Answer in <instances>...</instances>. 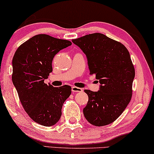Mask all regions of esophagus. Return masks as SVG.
<instances>
[{"mask_svg": "<svg viewBox=\"0 0 154 154\" xmlns=\"http://www.w3.org/2000/svg\"><path fill=\"white\" fill-rule=\"evenodd\" d=\"M82 90L81 88L77 87V86H72V91L73 93H77V92H82Z\"/></svg>", "mask_w": 154, "mask_h": 154, "instance_id": "1", "label": "esophagus"}]
</instances>
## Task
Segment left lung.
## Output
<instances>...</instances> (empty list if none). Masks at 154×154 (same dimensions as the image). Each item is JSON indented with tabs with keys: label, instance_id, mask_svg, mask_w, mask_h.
<instances>
[{
	"label": "left lung",
	"instance_id": "8db88e82",
	"mask_svg": "<svg viewBox=\"0 0 154 154\" xmlns=\"http://www.w3.org/2000/svg\"><path fill=\"white\" fill-rule=\"evenodd\" d=\"M87 58L90 74L99 80L98 91L84 90L88 101L84 108L86 119L96 126L114 122L132 97L135 68L124 45L104 34H88L72 40Z\"/></svg>",
	"mask_w": 154,
	"mask_h": 154
}]
</instances>
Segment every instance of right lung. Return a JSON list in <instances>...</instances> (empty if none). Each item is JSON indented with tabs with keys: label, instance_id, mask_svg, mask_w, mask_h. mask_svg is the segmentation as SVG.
Returning a JSON list of instances; mask_svg holds the SVG:
<instances>
[{
	"label": "right lung",
	"instance_id": "obj_1",
	"mask_svg": "<svg viewBox=\"0 0 154 154\" xmlns=\"http://www.w3.org/2000/svg\"><path fill=\"white\" fill-rule=\"evenodd\" d=\"M72 45L69 40L36 35L18 47L12 59V79L23 109L35 122L51 126L59 121L71 87L45 84L52 72L53 58Z\"/></svg>",
	"mask_w": 154,
	"mask_h": 154
}]
</instances>
